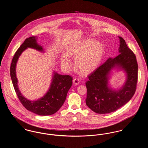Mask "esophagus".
<instances>
[{
  "instance_id": "obj_1",
  "label": "esophagus",
  "mask_w": 148,
  "mask_h": 148,
  "mask_svg": "<svg viewBox=\"0 0 148 148\" xmlns=\"http://www.w3.org/2000/svg\"><path fill=\"white\" fill-rule=\"evenodd\" d=\"M73 83L75 85H78L79 84V79L78 78H74L73 80Z\"/></svg>"
}]
</instances>
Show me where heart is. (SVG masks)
<instances>
[{
	"instance_id": "b5f03b06",
	"label": "heart",
	"mask_w": 148,
	"mask_h": 148,
	"mask_svg": "<svg viewBox=\"0 0 148 148\" xmlns=\"http://www.w3.org/2000/svg\"><path fill=\"white\" fill-rule=\"evenodd\" d=\"M104 53L103 45L93 39L84 40L69 48V56L76 58L75 66L83 74L94 71L100 63ZM61 63L66 69H69L71 61L68 56H64Z\"/></svg>"
}]
</instances>
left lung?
Returning <instances> with one entry per match:
<instances>
[{
  "label": "left lung",
  "instance_id": "obj_1",
  "mask_svg": "<svg viewBox=\"0 0 148 148\" xmlns=\"http://www.w3.org/2000/svg\"><path fill=\"white\" fill-rule=\"evenodd\" d=\"M119 38V55L109 58L88 76L85 101L86 106L95 113L106 114L116 111L127 103L136 91L138 69L136 56L128 48L124 39ZM116 66L123 69L127 75L126 83L117 91L112 90L107 86V75Z\"/></svg>",
  "mask_w": 148,
  "mask_h": 148
}]
</instances>
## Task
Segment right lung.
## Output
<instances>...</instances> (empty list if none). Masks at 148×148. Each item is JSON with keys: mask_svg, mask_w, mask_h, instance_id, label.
Returning <instances> with one entry per match:
<instances>
[{"mask_svg": "<svg viewBox=\"0 0 148 148\" xmlns=\"http://www.w3.org/2000/svg\"><path fill=\"white\" fill-rule=\"evenodd\" d=\"M28 48L42 51V48L36 42V37L27 38L15 52L10 65V77L14 90L21 104L27 110L39 115H50L56 112L63 105L67 93L72 85V77L60 75L54 73L53 80L50 89L46 94L36 101H30L21 95L18 87V80L16 77L15 67L18 59L21 53Z\"/></svg>", "mask_w": 148, "mask_h": 148, "instance_id": "add662e5", "label": "right lung"}]
</instances>
